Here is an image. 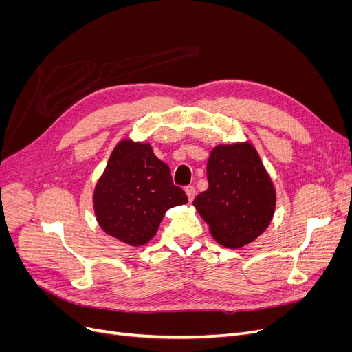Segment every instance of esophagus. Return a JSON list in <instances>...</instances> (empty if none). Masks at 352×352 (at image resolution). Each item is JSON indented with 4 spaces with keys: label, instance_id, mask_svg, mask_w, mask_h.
I'll use <instances>...</instances> for the list:
<instances>
[{
    "label": "esophagus",
    "instance_id": "obj_1",
    "mask_svg": "<svg viewBox=\"0 0 352 352\" xmlns=\"http://www.w3.org/2000/svg\"><path fill=\"white\" fill-rule=\"evenodd\" d=\"M185 192H186V195H188L189 202H192L194 198H195V195H197L195 188H194V186H186V188H185Z\"/></svg>",
    "mask_w": 352,
    "mask_h": 352
}]
</instances>
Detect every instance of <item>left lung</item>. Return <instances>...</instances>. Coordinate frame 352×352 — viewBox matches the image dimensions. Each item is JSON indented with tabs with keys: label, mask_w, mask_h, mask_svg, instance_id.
<instances>
[{
	"label": "left lung",
	"mask_w": 352,
	"mask_h": 352,
	"mask_svg": "<svg viewBox=\"0 0 352 352\" xmlns=\"http://www.w3.org/2000/svg\"><path fill=\"white\" fill-rule=\"evenodd\" d=\"M208 189L194 199L211 236L226 248L254 242L269 228L276 189L250 142L217 145L207 162Z\"/></svg>",
	"instance_id": "obj_1"
}]
</instances>
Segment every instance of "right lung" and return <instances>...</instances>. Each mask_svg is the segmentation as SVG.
<instances>
[{
	"label": "right lung",
	"mask_w": 352,
	"mask_h": 352,
	"mask_svg": "<svg viewBox=\"0 0 352 352\" xmlns=\"http://www.w3.org/2000/svg\"><path fill=\"white\" fill-rule=\"evenodd\" d=\"M188 197L173 185L168 166L150 144L123 140L116 145L94 189V211L107 235L132 247L150 242L166 211Z\"/></svg>",
	"instance_id": "add662e5"
}]
</instances>
